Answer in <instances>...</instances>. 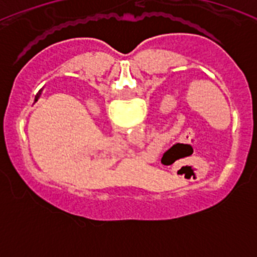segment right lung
I'll list each match as a JSON object with an SVG mask.
<instances>
[{"mask_svg": "<svg viewBox=\"0 0 257 257\" xmlns=\"http://www.w3.org/2000/svg\"><path fill=\"white\" fill-rule=\"evenodd\" d=\"M38 96H40V94H37V96H36V99H37V97H38Z\"/></svg>", "mask_w": 257, "mask_h": 257, "instance_id": "add662e5", "label": "right lung"}]
</instances>
